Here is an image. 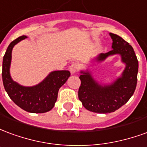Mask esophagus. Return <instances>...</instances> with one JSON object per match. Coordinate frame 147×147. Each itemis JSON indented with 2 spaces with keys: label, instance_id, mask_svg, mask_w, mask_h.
Returning a JSON list of instances; mask_svg holds the SVG:
<instances>
[{
  "label": "esophagus",
  "instance_id": "34e87169",
  "mask_svg": "<svg viewBox=\"0 0 147 147\" xmlns=\"http://www.w3.org/2000/svg\"><path fill=\"white\" fill-rule=\"evenodd\" d=\"M80 69V66L79 64H76V63H73V64H71V66L69 67V70H70L71 73L75 74L76 73L77 71Z\"/></svg>",
  "mask_w": 147,
  "mask_h": 147
}]
</instances>
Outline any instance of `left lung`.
I'll use <instances>...</instances> for the list:
<instances>
[{
	"instance_id": "1",
	"label": "left lung",
	"mask_w": 147,
	"mask_h": 147,
	"mask_svg": "<svg viewBox=\"0 0 147 147\" xmlns=\"http://www.w3.org/2000/svg\"><path fill=\"white\" fill-rule=\"evenodd\" d=\"M113 39V49L106 53H101L97 57L98 61L114 54H120L122 61L126 64L122 76L108 86H102L94 80L90 74L81 71V85L78 95L83 105L87 110L98 113H113L126 104L133 95L137 84L139 63L132 46L121 37L110 33Z\"/></svg>"
}]
</instances>
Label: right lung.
I'll use <instances>...</instances> for the list:
<instances>
[{
    "label": "right lung",
    "mask_w": 147,
    "mask_h": 147,
    "mask_svg": "<svg viewBox=\"0 0 147 147\" xmlns=\"http://www.w3.org/2000/svg\"><path fill=\"white\" fill-rule=\"evenodd\" d=\"M27 36L19 37L8 45L3 58L2 80L6 92L15 104L24 110L42 113L51 110L57 99L58 90L70 76L69 71H54L42 83L34 86H23L11 80L9 72L11 50L16 44Z\"/></svg>",
    "instance_id": "obj_1"
}]
</instances>
